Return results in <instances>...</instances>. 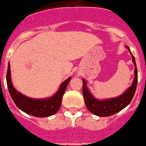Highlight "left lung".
<instances>
[{"label":"left lung","instance_id":"obj_1","mask_svg":"<svg viewBox=\"0 0 146 146\" xmlns=\"http://www.w3.org/2000/svg\"><path fill=\"white\" fill-rule=\"evenodd\" d=\"M126 48L129 50L130 54H131L132 57V61L135 64V77L133 79L131 86L124 93H122L121 95L118 96L117 97L110 98L106 100H98L93 96V95L89 90L86 79L84 78L82 79V82H83L82 92H83L85 104L89 111L95 115L99 117H108L115 114L119 111H121V110L125 108L131 103V101L132 100L138 83V71H137L135 57L131 54L129 47L126 46Z\"/></svg>","mask_w":146,"mask_h":146}]
</instances>
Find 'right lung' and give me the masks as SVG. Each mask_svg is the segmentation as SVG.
<instances>
[{
	"label": "right lung",
	"mask_w": 146,
	"mask_h": 146,
	"mask_svg": "<svg viewBox=\"0 0 146 146\" xmlns=\"http://www.w3.org/2000/svg\"><path fill=\"white\" fill-rule=\"evenodd\" d=\"M10 64H8L7 71V85L11 96L17 107L23 112L29 115L38 117H46L55 114L59 110L62 102V97L67 86L72 78H67L59 87L56 93L48 98L44 99H33L23 95L17 91L14 87L11 78Z\"/></svg>",
	"instance_id": "right-lung-1"
}]
</instances>
